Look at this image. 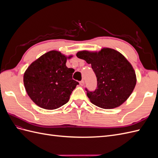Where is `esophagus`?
<instances>
[{"instance_id":"esophagus-1","label":"esophagus","mask_w":158,"mask_h":158,"mask_svg":"<svg viewBox=\"0 0 158 158\" xmlns=\"http://www.w3.org/2000/svg\"><path fill=\"white\" fill-rule=\"evenodd\" d=\"M80 85H84V80L80 81Z\"/></svg>"}]
</instances>
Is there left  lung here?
Segmentation results:
<instances>
[{
  "label": "left lung",
  "mask_w": 158,
  "mask_h": 158,
  "mask_svg": "<svg viewBox=\"0 0 158 158\" xmlns=\"http://www.w3.org/2000/svg\"><path fill=\"white\" fill-rule=\"evenodd\" d=\"M76 56L91 64L97 77V89L94 92L85 89L91 102L110 109L127 101L135 88L136 76L132 64L121 52L103 48L98 52L81 51Z\"/></svg>",
  "instance_id": "obj_1"
}]
</instances>
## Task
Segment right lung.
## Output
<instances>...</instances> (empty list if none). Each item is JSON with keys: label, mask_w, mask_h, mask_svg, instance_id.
Masks as SVG:
<instances>
[{"label": "right lung", "mask_w": 158, "mask_h": 158, "mask_svg": "<svg viewBox=\"0 0 158 158\" xmlns=\"http://www.w3.org/2000/svg\"><path fill=\"white\" fill-rule=\"evenodd\" d=\"M73 57L58 51H50L28 66L23 74L26 92L37 106L52 110L69 101L70 95L79 83L73 79L74 69L66 66Z\"/></svg>", "instance_id": "right-lung-1"}]
</instances>
